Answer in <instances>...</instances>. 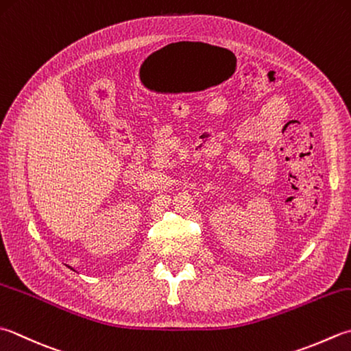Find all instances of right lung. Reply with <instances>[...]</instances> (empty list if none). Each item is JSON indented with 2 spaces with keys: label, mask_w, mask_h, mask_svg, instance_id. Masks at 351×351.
Here are the masks:
<instances>
[{
  "label": "right lung",
  "mask_w": 351,
  "mask_h": 351,
  "mask_svg": "<svg viewBox=\"0 0 351 351\" xmlns=\"http://www.w3.org/2000/svg\"><path fill=\"white\" fill-rule=\"evenodd\" d=\"M68 267H70V266H68Z\"/></svg>",
  "instance_id": "add662e5"
}]
</instances>
